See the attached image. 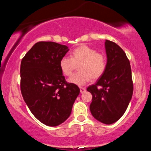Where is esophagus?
<instances>
[{
	"instance_id": "esophagus-1",
	"label": "esophagus",
	"mask_w": 151,
	"mask_h": 151,
	"mask_svg": "<svg viewBox=\"0 0 151 151\" xmlns=\"http://www.w3.org/2000/svg\"><path fill=\"white\" fill-rule=\"evenodd\" d=\"M79 89H80V92L81 93L84 92V91H86V89L84 87H79Z\"/></svg>"
}]
</instances>
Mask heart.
Segmentation results:
<instances>
[{"label": "heart", "instance_id": "b5f03b06", "mask_svg": "<svg viewBox=\"0 0 151 151\" xmlns=\"http://www.w3.org/2000/svg\"><path fill=\"white\" fill-rule=\"evenodd\" d=\"M78 66V72L69 78V81L77 85H84L92 79L99 78L106 68V59L103 54L87 45L74 49L71 56H65L60 60L62 74L70 76Z\"/></svg>", "mask_w": 151, "mask_h": 151}]
</instances>
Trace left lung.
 <instances>
[{"label": "left lung", "mask_w": 151, "mask_h": 151, "mask_svg": "<svg viewBox=\"0 0 151 151\" xmlns=\"http://www.w3.org/2000/svg\"><path fill=\"white\" fill-rule=\"evenodd\" d=\"M106 68L97 81L87 88L92 95L90 111L105 124L115 123L125 113L132 98L133 84L130 62L115 42H105Z\"/></svg>", "instance_id": "left-lung-1"}]
</instances>
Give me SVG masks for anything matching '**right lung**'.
I'll list each match as a JSON object with an SVG mask.
<instances>
[{
  "label": "right lung",
  "mask_w": 151,
  "mask_h": 151,
  "mask_svg": "<svg viewBox=\"0 0 151 151\" xmlns=\"http://www.w3.org/2000/svg\"><path fill=\"white\" fill-rule=\"evenodd\" d=\"M68 47L38 42L22 59L20 90L32 114L42 124L57 126L68 119L79 88L62 75L60 60Z\"/></svg>",
  "instance_id": "right-lung-1"
}]
</instances>
